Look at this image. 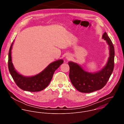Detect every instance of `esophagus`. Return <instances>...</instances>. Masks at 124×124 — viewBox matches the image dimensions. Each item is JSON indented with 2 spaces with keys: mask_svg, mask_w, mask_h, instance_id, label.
Here are the masks:
<instances>
[{
  "mask_svg": "<svg viewBox=\"0 0 124 124\" xmlns=\"http://www.w3.org/2000/svg\"><path fill=\"white\" fill-rule=\"evenodd\" d=\"M66 59H67L68 60H70L71 59V56L70 54H67L66 55Z\"/></svg>",
  "mask_w": 124,
  "mask_h": 124,
  "instance_id": "34e87169",
  "label": "esophagus"
}]
</instances>
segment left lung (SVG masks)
Masks as SVG:
<instances>
[{
    "instance_id": "left-lung-1",
    "label": "left lung",
    "mask_w": 124,
    "mask_h": 124,
    "mask_svg": "<svg viewBox=\"0 0 124 124\" xmlns=\"http://www.w3.org/2000/svg\"><path fill=\"white\" fill-rule=\"evenodd\" d=\"M109 47V56L106 65L95 72L85 71L78 63L70 62L69 77L74 87L80 92L89 93L103 88L108 82L114 67L115 49L112 41L106 32L102 36Z\"/></svg>"
}]
</instances>
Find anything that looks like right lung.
Instances as JSON below:
<instances>
[{"instance_id":"1","label":"right lung","mask_w":124,"mask_h":124,"mask_svg":"<svg viewBox=\"0 0 124 124\" xmlns=\"http://www.w3.org/2000/svg\"><path fill=\"white\" fill-rule=\"evenodd\" d=\"M14 40L12 43L8 53V67L9 72L16 85L22 90L29 92H39L46 88L50 83L53 74L63 62L62 59L54 61L43 70L34 76H26L15 70L12 62L11 50Z\"/></svg>"}]
</instances>
